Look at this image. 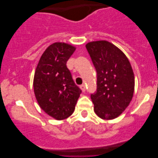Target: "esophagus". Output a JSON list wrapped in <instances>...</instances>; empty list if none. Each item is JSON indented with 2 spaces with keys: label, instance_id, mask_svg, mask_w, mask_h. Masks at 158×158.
Instances as JSON below:
<instances>
[{
  "label": "esophagus",
  "instance_id": "1",
  "mask_svg": "<svg viewBox=\"0 0 158 158\" xmlns=\"http://www.w3.org/2000/svg\"><path fill=\"white\" fill-rule=\"evenodd\" d=\"M81 89L82 90V91L85 92V85H81Z\"/></svg>",
  "mask_w": 158,
  "mask_h": 158
}]
</instances>
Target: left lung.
<instances>
[{
    "label": "left lung",
    "mask_w": 158,
    "mask_h": 158,
    "mask_svg": "<svg viewBox=\"0 0 158 158\" xmlns=\"http://www.w3.org/2000/svg\"><path fill=\"white\" fill-rule=\"evenodd\" d=\"M86 49L97 73V89L90 98L103 119L118 117L128 106L135 90V76L128 58L107 41L88 43Z\"/></svg>",
    "instance_id": "8db88e82"
}]
</instances>
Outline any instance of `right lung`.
Listing matches in <instances>:
<instances>
[{
	"instance_id": "add662e5",
	"label": "right lung",
	"mask_w": 158,
	"mask_h": 158,
	"mask_svg": "<svg viewBox=\"0 0 158 158\" xmlns=\"http://www.w3.org/2000/svg\"><path fill=\"white\" fill-rule=\"evenodd\" d=\"M75 47L55 42L46 49L36 67L34 91L43 111L57 120L73 113L81 90L73 81L66 63Z\"/></svg>"
}]
</instances>
